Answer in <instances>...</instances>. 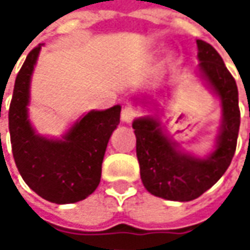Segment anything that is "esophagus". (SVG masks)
Masks as SVG:
<instances>
[{
  "instance_id": "1",
  "label": "esophagus",
  "mask_w": 250,
  "mask_h": 250,
  "mask_svg": "<svg viewBox=\"0 0 250 250\" xmlns=\"http://www.w3.org/2000/svg\"><path fill=\"white\" fill-rule=\"evenodd\" d=\"M136 117H137V110L131 105H125L122 111V120L125 123H131Z\"/></svg>"
}]
</instances>
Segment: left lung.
I'll return each instance as SVG.
<instances>
[{"label": "left lung", "mask_w": 250, "mask_h": 250, "mask_svg": "<svg viewBox=\"0 0 250 250\" xmlns=\"http://www.w3.org/2000/svg\"><path fill=\"white\" fill-rule=\"evenodd\" d=\"M197 46L203 76L222 100L223 122L216 150L207 158H195L181 152L178 143L164 134L158 120L142 117L133 122L142 182L150 194L171 201L198 198L222 178L233 159L240 125L234 78L211 44L197 40Z\"/></svg>", "instance_id": "left-lung-1"}]
</instances>
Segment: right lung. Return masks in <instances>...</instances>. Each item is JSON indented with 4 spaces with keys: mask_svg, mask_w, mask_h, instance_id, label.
Here are the masks:
<instances>
[{
    "mask_svg": "<svg viewBox=\"0 0 250 250\" xmlns=\"http://www.w3.org/2000/svg\"><path fill=\"white\" fill-rule=\"evenodd\" d=\"M40 49L42 44L27 55L16 78L8 110L13 156L24 182L36 194L50 203L69 204L86 198L97 189L107 143L120 123L122 107L89 111L61 140L36 134L28 120L27 105L30 79Z\"/></svg>",
    "mask_w": 250,
    "mask_h": 250,
    "instance_id": "obj_1",
    "label": "right lung"
}]
</instances>
